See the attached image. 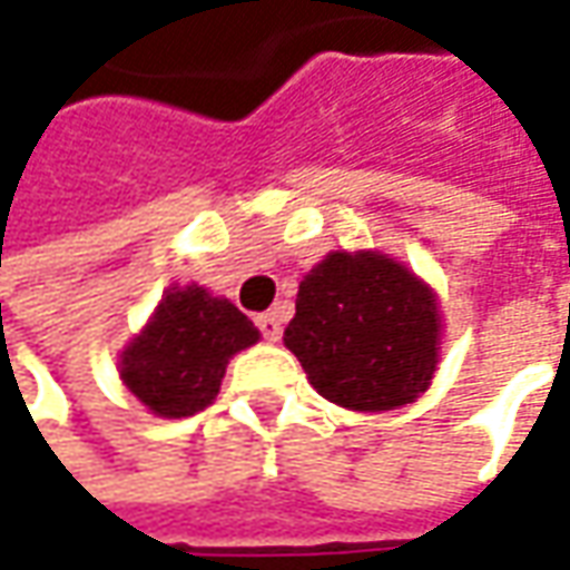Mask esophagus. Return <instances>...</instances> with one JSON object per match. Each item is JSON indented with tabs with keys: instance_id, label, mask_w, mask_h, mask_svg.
Listing matches in <instances>:
<instances>
[{
	"instance_id": "1",
	"label": "esophagus",
	"mask_w": 570,
	"mask_h": 570,
	"mask_svg": "<svg viewBox=\"0 0 570 570\" xmlns=\"http://www.w3.org/2000/svg\"><path fill=\"white\" fill-rule=\"evenodd\" d=\"M254 322H257V328H261V335H264L267 342H281V332H284V318H281V313H261Z\"/></svg>"
}]
</instances>
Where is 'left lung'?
<instances>
[{"instance_id": "1", "label": "left lung", "mask_w": 570, "mask_h": 570, "mask_svg": "<svg viewBox=\"0 0 570 570\" xmlns=\"http://www.w3.org/2000/svg\"><path fill=\"white\" fill-rule=\"evenodd\" d=\"M435 293L381 252H332L296 293L284 345L328 403L381 413L413 403L439 364Z\"/></svg>"}]
</instances>
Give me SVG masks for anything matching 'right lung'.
Instances as JSON below:
<instances>
[{
  "label": "right lung",
  "instance_id": "1",
  "mask_svg": "<svg viewBox=\"0 0 570 570\" xmlns=\"http://www.w3.org/2000/svg\"><path fill=\"white\" fill-rule=\"evenodd\" d=\"M254 322L203 286H170L121 352V384L154 416L184 419L216 400L228 357L257 342Z\"/></svg>",
  "mask_w": 570,
  "mask_h": 570
}]
</instances>
